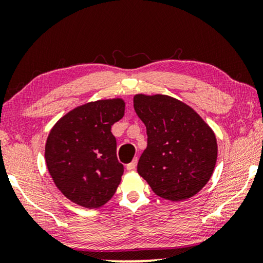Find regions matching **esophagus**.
<instances>
[{"mask_svg":"<svg viewBox=\"0 0 263 263\" xmlns=\"http://www.w3.org/2000/svg\"><path fill=\"white\" fill-rule=\"evenodd\" d=\"M136 164H138V158H134L132 163H129V164L127 165V170H135Z\"/></svg>","mask_w":263,"mask_h":263,"instance_id":"esophagus-1","label":"esophagus"}]
</instances>
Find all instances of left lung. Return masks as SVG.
I'll use <instances>...</instances> for the list:
<instances>
[{
    "label": "left lung",
    "mask_w": 263,
    "mask_h": 263,
    "mask_svg": "<svg viewBox=\"0 0 263 263\" xmlns=\"http://www.w3.org/2000/svg\"><path fill=\"white\" fill-rule=\"evenodd\" d=\"M134 109L147 130L139 175L165 200L177 202L199 193L217 163L212 128L195 110L170 96L136 95Z\"/></svg>",
    "instance_id": "8db88e82"
}]
</instances>
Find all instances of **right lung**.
<instances>
[{"mask_svg": "<svg viewBox=\"0 0 263 263\" xmlns=\"http://www.w3.org/2000/svg\"><path fill=\"white\" fill-rule=\"evenodd\" d=\"M124 107L122 98L86 103L61 117L50 130L46 166L71 202L99 208L116 193L123 165L117 160L111 125L124 116Z\"/></svg>", "mask_w": 263, "mask_h": 263, "instance_id": "obj_1", "label": "right lung"}]
</instances>
